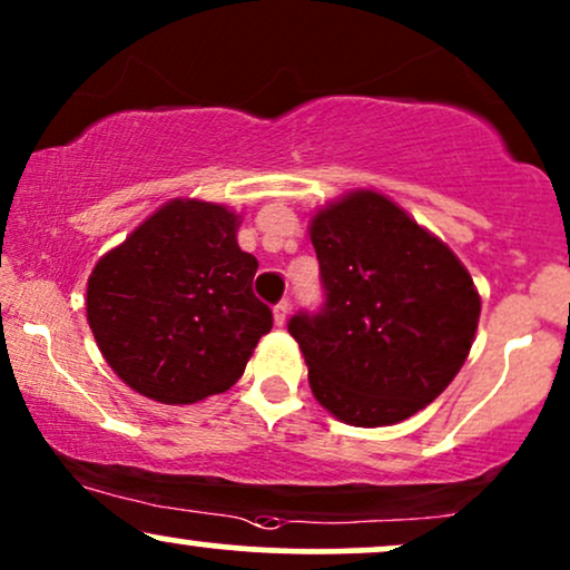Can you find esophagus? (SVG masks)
I'll return each instance as SVG.
<instances>
[{"label": "esophagus", "instance_id": "34e87169", "mask_svg": "<svg viewBox=\"0 0 570 570\" xmlns=\"http://www.w3.org/2000/svg\"><path fill=\"white\" fill-rule=\"evenodd\" d=\"M289 313H292L289 299H281V303L273 307V318H276V326H284L286 318H289Z\"/></svg>", "mask_w": 570, "mask_h": 570}]
</instances>
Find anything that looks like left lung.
<instances>
[{
  "label": "left lung",
  "instance_id": "1",
  "mask_svg": "<svg viewBox=\"0 0 570 570\" xmlns=\"http://www.w3.org/2000/svg\"><path fill=\"white\" fill-rule=\"evenodd\" d=\"M326 305L299 313L313 396L337 421L394 426L453 383L472 351L480 292L453 248L377 189H351L313 214Z\"/></svg>",
  "mask_w": 570,
  "mask_h": 570
}]
</instances>
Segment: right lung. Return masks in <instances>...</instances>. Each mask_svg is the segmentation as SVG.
<instances>
[{"instance_id": "obj_1", "label": "right lung", "mask_w": 570, "mask_h": 570, "mask_svg": "<svg viewBox=\"0 0 570 570\" xmlns=\"http://www.w3.org/2000/svg\"><path fill=\"white\" fill-rule=\"evenodd\" d=\"M238 225L240 214L222 203L174 198L96 263L85 297L90 332L136 394L160 404L225 394L271 332Z\"/></svg>"}]
</instances>
